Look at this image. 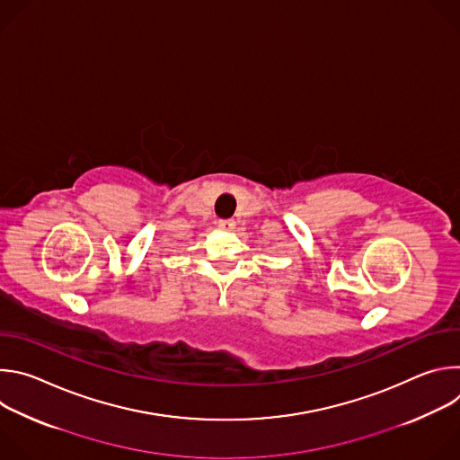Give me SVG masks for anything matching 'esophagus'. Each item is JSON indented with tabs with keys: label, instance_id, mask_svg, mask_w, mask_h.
<instances>
[{
	"label": "esophagus",
	"instance_id": "1",
	"mask_svg": "<svg viewBox=\"0 0 460 460\" xmlns=\"http://www.w3.org/2000/svg\"><path fill=\"white\" fill-rule=\"evenodd\" d=\"M218 227L224 231H233L234 229V220H218Z\"/></svg>",
	"mask_w": 460,
	"mask_h": 460
}]
</instances>
